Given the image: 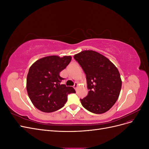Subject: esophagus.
<instances>
[{
	"label": "esophagus",
	"mask_w": 149,
	"mask_h": 149,
	"mask_svg": "<svg viewBox=\"0 0 149 149\" xmlns=\"http://www.w3.org/2000/svg\"><path fill=\"white\" fill-rule=\"evenodd\" d=\"M78 86V83H75L74 85V88L75 89V90H77Z\"/></svg>",
	"instance_id": "34e87169"
}]
</instances>
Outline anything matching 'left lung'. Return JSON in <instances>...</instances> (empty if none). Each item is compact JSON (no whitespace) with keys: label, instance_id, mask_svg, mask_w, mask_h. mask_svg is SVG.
Returning <instances> with one entry per match:
<instances>
[{"label":"left lung","instance_id":"1","mask_svg":"<svg viewBox=\"0 0 149 149\" xmlns=\"http://www.w3.org/2000/svg\"><path fill=\"white\" fill-rule=\"evenodd\" d=\"M86 76L88 96L80 100L86 109L94 114L109 111L119 98L122 80L117 67L106 56L93 50L74 55Z\"/></svg>","mask_w":149,"mask_h":149}]
</instances>
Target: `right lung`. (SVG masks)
Segmentation results:
<instances>
[{"label":"right lung","instance_id":"right-lung-1","mask_svg":"<svg viewBox=\"0 0 149 149\" xmlns=\"http://www.w3.org/2000/svg\"><path fill=\"white\" fill-rule=\"evenodd\" d=\"M71 56L52 55L36 61L30 68L26 77V91L33 106L44 112L61 109L68 94L76 93L71 86L61 84L64 78L60 73L71 60Z\"/></svg>","mask_w":149,"mask_h":149}]
</instances>
